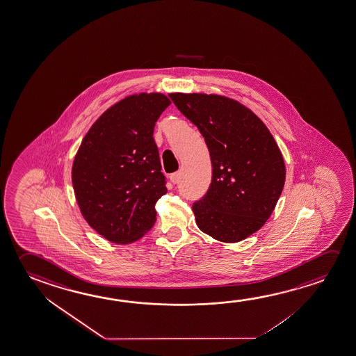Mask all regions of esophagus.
I'll return each instance as SVG.
<instances>
[{
	"label": "esophagus",
	"mask_w": 356,
	"mask_h": 356,
	"mask_svg": "<svg viewBox=\"0 0 356 356\" xmlns=\"http://www.w3.org/2000/svg\"><path fill=\"white\" fill-rule=\"evenodd\" d=\"M181 179V172L180 171H177V172H174V174H171L170 175V181L175 185V184H177L179 181H180Z\"/></svg>",
	"instance_id": "obj_1"
}]
</instances>
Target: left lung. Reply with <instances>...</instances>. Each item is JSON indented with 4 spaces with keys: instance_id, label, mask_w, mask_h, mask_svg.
I'll list each match as a JSON object with an SVG mask.
<instances>
[{
    "instance_id": "1",
    "label": "left lung",
    "mask_w": 356,
    "mask_h": 356,
    "mask_svg": "<svg viewBox=\"0 0 356 356\" xmlns=\"http://www.w3.org/2000/svg\"><path fill=\"white\" fill-rule=\"evenodd\" d=\"M201 131L212 163L207 193L193 203L198 228L223 243L260 229L284 188L286 168L268 127L236 99L206 93H170Z\"/></svg>"
}]
</instances>
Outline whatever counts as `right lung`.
<instances>
[{"instance_id":"obj_1","label":"right lung","mask_w":356,"mask_h":356,"mask_svg":"<svg viewBox=\"0 0 356 356\" xmlns=\"http://www.w3.org/2000/svg\"><path fill=\"white\" fill-rule=\"evenodd\" d=\"M171 104L163 93H136L113 104L82 139L72 164L77 204L104 239L129 244L156 220L155 203L168 192L154 127Z\"/></svg>"}]
</instances>
